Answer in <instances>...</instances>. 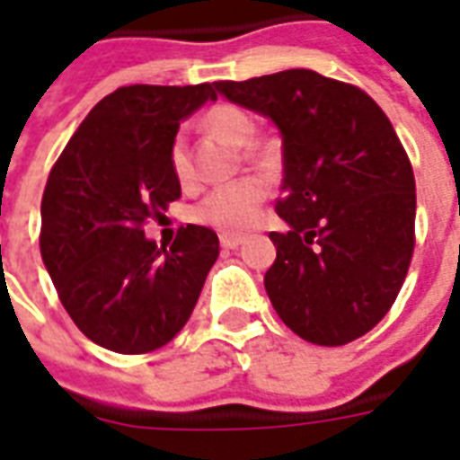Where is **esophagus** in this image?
Instances as JSON below:
<instances>
[{"mask_svg": "<svg viewBox=\"0 0 460 460\" xmlns=\"http://www.w3.org/2000/svg\"><path fill=\"white\" fill-rule=\"evenodd\" d=\"M243 243V236L239 234H221V249H239Z\"/></svg>", "mask_w": 460, "mask_h": 460, "instance_id": "1", "label": "esophagus"}]
</instances>
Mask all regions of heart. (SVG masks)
Returning <instances> with one entry per match:
<instances>
[{"label":"heart","mask_w":460,"mask_h":460,"mask_svg":"<svg viewBox=\"0 0 460 460\" xmlns=\"http://www.w3.org/2000/svg\"><path fill=\"white\" fill-rule=\"evenodd\" d=\"M204 130L226 140L234 147H246L243 157L251 162L263 160V150L253 147L251 142L256 137V120L253 115L236 103H217L201 118ZM170 170L177 184L184 190L194 184V167L190 160V147L184 132H177L170 142ZM269 187L259 177H243L224 187L211 190L191 207V221L201 226L224 231V234H239L256 224L263 209Z\"/></svg>","instance_id":"1"}]
</instances>
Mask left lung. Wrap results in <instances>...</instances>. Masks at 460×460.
Wrapping results in <instances>:
<instances>
[{"label": "left lung", "instance_id": "1", "mask_svg": "<svg viewBox=\"0 0 460 460\" xmlns=\"http://www.w3.org/2000/svg\"><path fill=\"white\" fill-rule=\"evenodd\" d=\"M283 135V190L266 270L279 318L313 345L340 347L385 318L414 256L416 184L385 111L345 81L308 68L217 81Z\"/></svg>", "mask_w": 460, "mask_h": 460}]
</instances>
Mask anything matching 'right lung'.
<instances>
[{"instance_id":"obj_1","label":"right lung","mask_w":460,"mask_h":460,"mask_svg":"<svg viewBox=\"0 0 460 460\" xmlns=\"http://www.w3.org/2000/svg\"><path fill=\"white\" fill-rule=\"evenodd\" d=\"M214 85H122L88 113L46 180L41 259L75 328L120 355H147L180 332L219 259V236L187 224L167 246L145 239L181 197L170 170L180 120Z\"/></svg>"}]
</instances>
